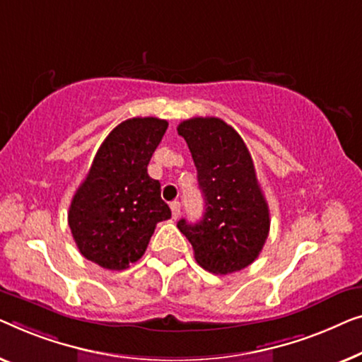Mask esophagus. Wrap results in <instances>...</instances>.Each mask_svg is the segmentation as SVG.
<instances>
[{
    "label": "esophagus",
    "instance_id": "esophagus-1",
    "mask_svg": "<svg viewBox=\"0 0 362 362\" xmlns=\"http://www.w3.org/2000/svg\"><path fill=\"white\" fill-rule=\"evenodd\" d=\"M170 210H172V218L177 220L180 216V203L179 202H172L170 203Z\"/></svg>",
    "mask_w": 362,
    "mask_h": 362
}]
</instances>
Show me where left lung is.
I'll return each mask as SVG.
<instances>
[{"label":"left lung","mask_w":362,"mask_h":362,"mask_svg":"<svg viewBox=\"0 0 362 362\" xmlns=\"http://www.w3.org/2000/svg\"><path fill=\"white\" fill-rule=\"evenodd\" d=\"M177 131L192 152L205 197L202 220H180L177 228L208 272L241 271L256 261L271 228L252 157L243 137L220 118L185 119Z\"/></svg>","instance_id":"8db88e82"}]
</instances>
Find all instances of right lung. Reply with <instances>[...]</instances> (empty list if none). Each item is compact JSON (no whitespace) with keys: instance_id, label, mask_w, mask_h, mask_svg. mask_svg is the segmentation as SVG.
Here are the masks:
<instances>
[{"instance_id":"add662e5","label":"right lung","mask_w":362,"mask_h":362,"mask_svg":"<svg viewBox=\"0 0 362 362\" xmlns=\"http://www.w3.org/2000/svg\"><path fill=\"white\" fill-rule=\"evenodd\" d=\"M169 123L131 118L116 126L96 152L69 208V226L81 256L110 271H123L146 252L170 208L159 180L147 174Z\"/></svg>"}]
</instances>
